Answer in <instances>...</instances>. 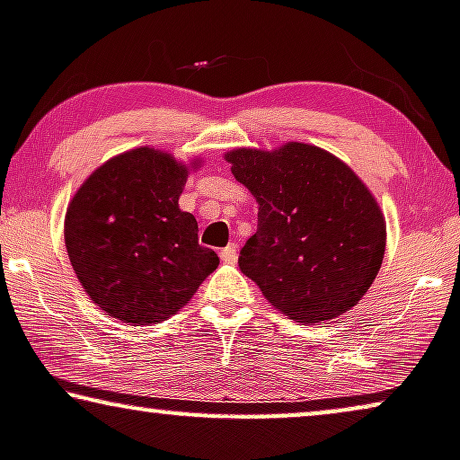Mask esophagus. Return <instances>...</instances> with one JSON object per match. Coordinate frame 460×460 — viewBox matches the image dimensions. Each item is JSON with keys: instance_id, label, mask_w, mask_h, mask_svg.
<instances>
[{"instance_id": "1", "label": "esophagus", "mask_w": 460, "mask_h": 460, "mask_svg": "<svg viewBox=\"0 0 460 460\" xmlns=\"http://www.w3.org/2000/svg\"><path fill=\"white\" fill-rule=\"evenodd\" d=\"M221 260L225 264H235L237 262V245L229 243L227 248L221 250Z\"/></svg>"}]
</instances>
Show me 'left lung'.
Instances as JSON below:
<instances>
[{"label": "left lung", "mask_w": 460, "mask_h": 460, "mask_svg": "<svg viewBox=\"0 0 460 460\" xmlns=\"http://www.w3.org/2000/svg\"><path fill=\"white\" fill-rule=\"evenodd\" d=\"M258 202V229L239 269L299 324L351 310L378 274L386 225L361 180L326 150L291 142L225 155Z\"/></svg>", "instance_id": "obj_1"}]
</instances>
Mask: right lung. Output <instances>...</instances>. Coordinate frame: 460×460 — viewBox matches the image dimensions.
<instances>
[{
  "instance_id": "right-lung-1",
  "label": "right lung",
  "mask_w": 460,
  "mask_h": 460,
  "mask_svg": "<svg viewBox=\"0 0 460 460\" xmlns=\"http://www.w3.org/2000/svg\"><path fill=\"white\" fill-rule=\"evenodd\" d=\"M188 167L136 148L107 161L72 198L66 248L88 296L107 316L155 324L181 310L218 266L180 208Z\"/></svg>"
}]
</instances>
